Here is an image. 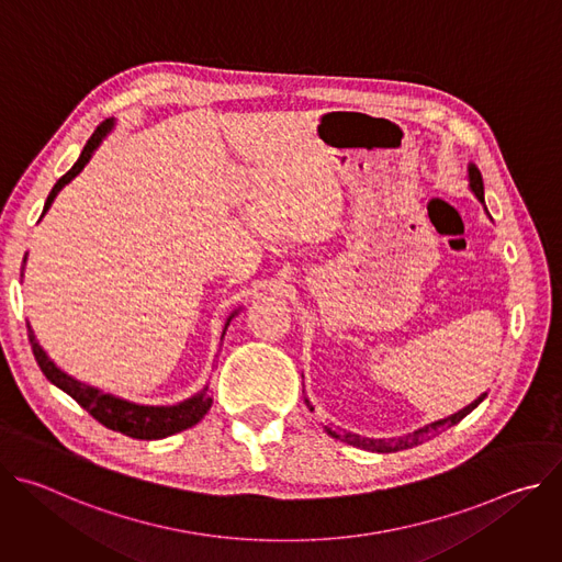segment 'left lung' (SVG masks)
I'll use <instances>...</instances> for the list:
<instances>
[{
    "instance_id": "1",
    "label": "left lung",
    "mask_w": 562,
    "mask_h": 562,
    "mask_svg": "<svg viewBox=\"0 0 562 562\" xmlns=\"http://www.w3.org/2000/svg\"><path fill=\"white\" fill-rule=\"evenodd\" d=\"M469 184H471V191L475 193V198L485 204V187H483V178H480V171H477L473 165L469 167ZM485 395H487V393H483V395H480L477 400H473V403H471L469 407H464L462 412H458V414H453V416H449V418H445V420L431 423V425H427V427H423V429H418V431H414V434H409V436H403V438L373 440V438H362V436H358V434H347V431H345V434H336V431H331L329 427H325V429H327L334 438H340L342 442L353 445V447H360V449H367V451H375V453L403 451V449H412V447H416V445H420V442L429 440L431 436H438L440 431H445V429H449V427L458 425L467 414H471L480 403H483ZM304 403H306V407H311L306 397H304Z\"/></svg>"
}]
</instances>
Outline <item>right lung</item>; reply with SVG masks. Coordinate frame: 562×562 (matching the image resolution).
<instances>
[{
  "instance_id": "right-lung-1",
  "label": "right lung",
  "mask_w": 562,
  "mask_h": 562,
  "mask_svg": "<svg viewBox=\"0 0 562 562\" xmlns=\"http://www.w3.org/2000/svg\"><path fill=\"white\" fill-rule=\"evenodd\" d=\"M111 120L102 122L98 126V131L91 135V139L87 142L82 155H79L77 162L72 165V169L61 176L57 180V184L53 187V191L48 193L46 198V204H44V213L48 211V206L53 204L55 195L79 173L87 162L91 159L93 150L100 146L102 137L111 131ZM42 213V215H44ZM26 262V260H24ZM22 276H24V265H22ZM231 319V317H228ZM29 340H31V349H33V356L40 364V369L44 371V375L55 384L59 386L61 391H66L75 403L87 409L98 423H102L104 427L113 429V431H120L128 438H137V440H159V438H167V436H173L178 431H184L193 425H198L204 414L211 409V403L213 397L209 395V386H204L200 393H195L193 397L184 400V403L180 405H173V407H144V405H133V403H126V400H120L111 393H102L100 389L95 386H89V384H82L72 380L70 375H66L64 371H59L50 360L48 356L44 353V349L37 345L35 340V334L31 331L29 327Z\"/></svg>"
}]
</instances>
